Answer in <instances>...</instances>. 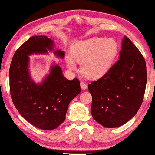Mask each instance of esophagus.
<instances>
[{
  "mask_svg": "<svg viewBox=\"0 0 155 155\" xmlns=\"http://www.w3.org/2000/svg\"><path fill=\"white\" fill-rule=\"evenodd\" d=\"M81 89H82V90H86V89H87V84H85V83L83 82V81H81Z\"/></svg>",
  "mask_w": 155,
  "mask_h": 155,
  "instance_id": "esophagus-1",
  "label": "esophagus"
}]
</instances>
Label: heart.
I'll list each match as a JSON object with an SVG mask.
<instances>
[{
  "label": "heart",
  "mask_w": 155,
  "mask_h": 155,
  "mask_svg": "<svg viewBox=\"0 0 155 155\" xmlns=\"http://www.w3.org/2000/svg\"><path fill=\"white\" fill-rule=\"evenodd\" d=\"M119 50V45L113 38H89L75 43L65 56L68 69H77V62L81 63V73L90 79L105 75L112 65Z\"/></svg>",
  "instance_id": "heart-1"
}]
</instances>
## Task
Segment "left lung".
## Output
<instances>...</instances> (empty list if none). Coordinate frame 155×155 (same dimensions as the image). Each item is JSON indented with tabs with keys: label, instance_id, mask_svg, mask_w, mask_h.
Returning <instances> with one entry per match:
<instances>
[{
	"label": "left lung",
	"instance_id": "1",
	"mask_svg": "<svg viewBox=\"0 0 155 155\" xmlns=\"http://www.w3.org/2000/svg\"><path fill=\"white\" fill-rule=\"evenodd\" d=\"M118 59L105 75L88 85L92 116L107 128L122 126L136 115L146 87L145 59L126 36Z\"/></svg>",
	"mask_w": 155,
	"mask_h": 155
}]
</instances>
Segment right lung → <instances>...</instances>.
<instances>
[{
    "mask_svg": "<svg viewBox=\"0 0 155 155\" xmlns=\"http://www.w3.org/2000/svg\"><path fill=\"white\" fill-rule=\"evenodd\" d=\"M49 52L65 57L64 51L54 50V42L47 36L31 37L16 50L10 68V94L15 107L28 123L45 130L56 129L65 120L70 102L81 93L78 79H66L55 62L42 82L31 79L29 56Z\"/></svg>",
    "mask_w": 155,
    "mask_h": 155,
    "instance_id": "1",
    "label": "right lung"
}]
</instances>
